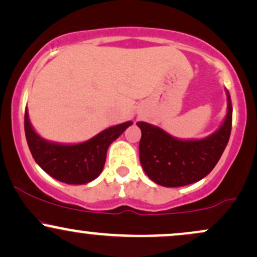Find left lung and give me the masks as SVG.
<instances>
[{"mask_svg":"<svg viewBox=\"0 0 257 257\" xmlns=\"http://www.w3.org/2000/svg\"><path fill=\"white\" fill-rule=\"evenodd\" d=\"M216 133L203 140H178L158 126L138 122L141 129L139 156L144 170L152 181L166 187L193 184L208 175L219 162L232 129V101Z\"/></svg>","mask_w":257,"mask_h":257,"instance_id":"left-lung-1","label":"left lung"}]
</instances>
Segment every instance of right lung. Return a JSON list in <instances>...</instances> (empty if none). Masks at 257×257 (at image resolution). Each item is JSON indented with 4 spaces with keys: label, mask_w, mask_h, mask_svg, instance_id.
I'll return each instance as SVG.
<instances>
[{
    "label": "right lung",
    "mask_w": 257,
    "mask_h": 257,
    "mask_svg": "<svg viewBox=\"0 0 257 257\" xmlns=\"http://www.w3.org/2000/svg\"><path fill=\"white\" fill-rule=\"evenodd\" d=\"M132 122L111 126L82 144L58 145L38 137L30 124L28 111L24 119L26 141L36 163L52 178L71 185L87 184L98 178L105 166L108 146Z\"/></svg>",
    "instance_id": "1"
}]
</instances>
